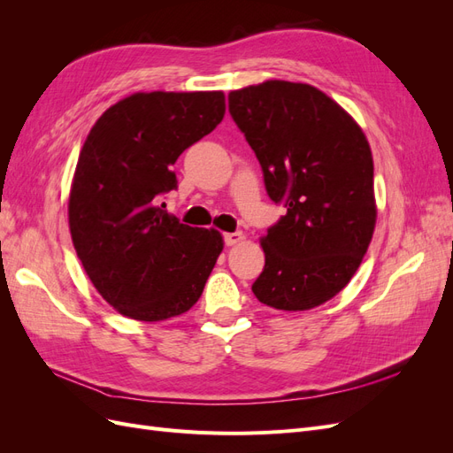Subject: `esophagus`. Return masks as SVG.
Segmentation results:
<instances>
[{
  "instance_id": "34e87169",
  "label": "esophagus",
  "mask_w": 453,
  "mask_h": 453,
  "mask_svg": "<svg viewBox=\"0 0 453 453\" xmlns=\"http://www.w3.org/2000/svg\"><path fill=\"white\" fill-rule=\"evenodd\" d=\"M245 236L242 234V232H226L225 234V245H236L243 240Z\"/></svg>"
}]
</instances>
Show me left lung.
<instances>
[{
  "label": "left lung",
  "instance_id": "8db88e82",
  "mask_svg": "<svg viewBox=\"0 0 453 453\" xmlns=\"http://www.w3.org/2000/svg\"><path fill=\"white\" fill-rule=\"evenodd\" d=\"M228 111L263 168L268 196L287 213L260 240V303L285 311L319 306L357 272L376 225L370 145L344 109L289 81L232 90Z\"/></svg>",
  "mask_w": 453,
  "mask_h": 453
}]
</instances>
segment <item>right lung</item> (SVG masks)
<instances>
[{
  "mask_svg": "<svg viewBox=\"0 0 453 453\" xmlns=\"http://www.w3.org/2000/svg\"><path fill=\"white\" fill-rule=\"evenodd\" d=\"M225 117L223 92H138L96 120L72 183L73 248L98 293L119 313L164 321L196 304L223 251L213 228L170 215L160 196L172 166Z\"/></svg>",
  "mask_w": 453,
  "mask_h": 453,
  "instance_id": "obj_1",
  "label": "right lung"
}]
</instances>
